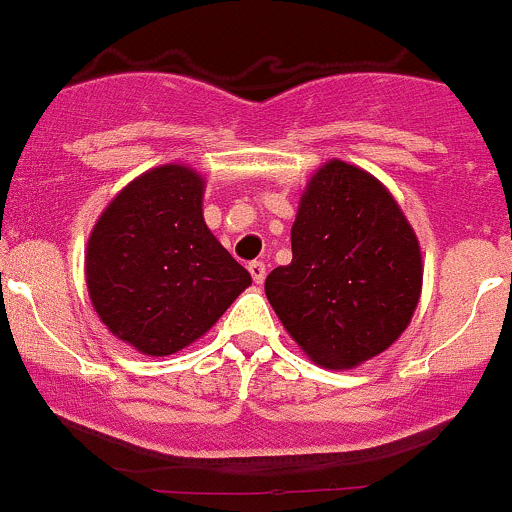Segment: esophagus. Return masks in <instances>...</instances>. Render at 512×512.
Listing matches in <instances>:
<instances>
[{
	"label": "esophagus",
	"instance_id": "esophagus-1",
	"mask_svg": "<svg viewBox=\"0 0 512 512\" xmlns=\"http://www.w3.org/2000/svg\"><path fill=\"white\" fill-rule=\"evenodd\" d=\"M249 273H251V278H254V283L261 285L263 280H266V263H263V261H251L249 263Z\"/></svg>",
	"mask_w": 512,
	"mask_h": 512
}]
</instances>
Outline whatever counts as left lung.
<instances>
[{
    "label": "left lung",
    "mask_w": 512,
    "mask_h": 512,
    "mask_svg": "<svg viewBox=\"0 0 512 512\" xmlns=\"http://www.w3.org/2000/svg\"><path fill=\"white\" fill-rule=\"evenodd\" d=\"M293 261L266 295L315 364L354 368L405 332L422 293L417 236L381 180L344 161L317 170L290 229Z\"/></svg>",
    "instance_id": "8db88e82"
}]
</instances>
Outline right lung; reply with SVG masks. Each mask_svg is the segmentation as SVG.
<instances>
[{
	"label": "right lung",
	"mask_w": 512,
	"mask_h": 512,
	"mask_svg": "<svg viewBox=\"0 0 512 512\" xmlns=\"http://www.w3.org/2000/svg\"><path fill=\"white\" fill-rule=\"evenodd\" d=\"M205 178L180 163L131 180L100 214L85 254L92 307L148 356L197 342L251 285L202 217Z\"/></svg>",
	"instance_id": "right-lung-1"
}]
</instances>
